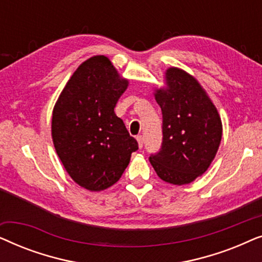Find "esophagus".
<instances>
[{
	"mask_svg": "<svg viewBox=\"0 0 262 262\" xmlns=\"http://www.w3.org/2000/svg\"><path fill=\"white\" fill-rule=\"evenodd\" d=\"M137 142H138L139 149H142L143 148V137H142V136H137Z\"/></svg>",
	"mask_w": 262,
	"mask_h": 262,
	"instance_id": "esophagus-1",
	"label": "esophagus"
}]
</instances>
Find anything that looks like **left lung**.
Instances as JSON below:
<instances>
[{"label":"left lung","instance_id":"8db88e82","mask_svg":"<svg viewBox=\"0 0 262 262\" xmlns=\"http://www.w3.org/2000/svg\"><path fill=\"white\" fill-rule=\"evenodd\" d=\"M166 83L155 92L162 111V145L149 160L163 181L186 185L205 173L213 161L222 121L206 92L186 71L167 69Z\"/></svg>","mask_w":262,"mask_h":262}]
</instances>
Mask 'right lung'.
Listing matches in <instances>:
<instances>
[{
  "label": "right lung",
  "instance_id": "1",
  "mask_svg": "<svg viewBox=\"0 0 262 262\" xmlns=\"http://www.w3.org/2000/svg\"><path fill=\"white\" fill-rule=\"evenodd\" d=\"M128 81L105 56L81 64L52 112V141L71 179L85 189L103 191L126 169L138 143L114 113Z\"/></svg>",
  "mask_w": 262,
  "mask_h": 262
}]
</instances>
